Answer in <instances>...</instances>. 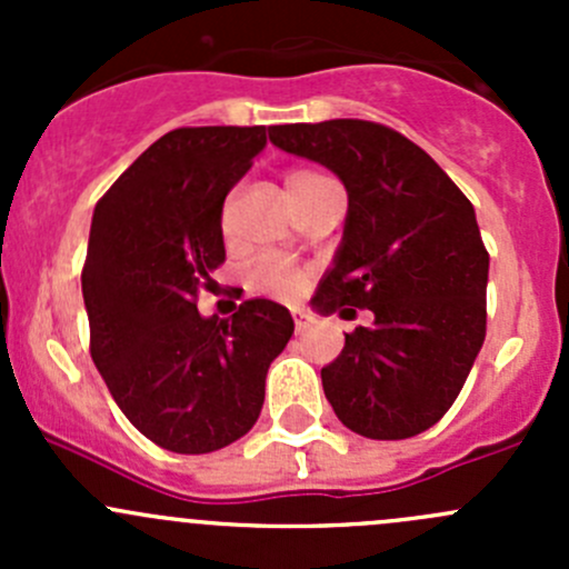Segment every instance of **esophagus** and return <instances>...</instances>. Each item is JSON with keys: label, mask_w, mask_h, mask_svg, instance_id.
I'll use <instances>...</instances> for the list:
<instances>
[{"label": "esophagus", "mask_w": 569, "mask_h": 569, "mask_svg": "<svg viewBox=\"0 0 569 569\" xmlns=\"http://www.w3.org/2000/svg\"><path fill=\"white\" fill-rule=\"evenodd\" d=\"M291 319H295V327L297 330H306L308 325H311V313H306V311H300V308H297V311H291Z\"/></svg>", "instance_id": "obj_1"}]
</instances>
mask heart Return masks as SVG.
Segmentation results:
<instances>
[{
    "label": "heart",
    "instance_id": "b5f03b06",
    "mask_svg": "<svg viewBox=\"0 0 569 569\" xmlns=\"http://www.w3.org/2000/svg\"><path fill=\"white\" fill-rule=\"evenodd\" d=\"M317 178H321V176L311 173V170H295V173L286 176V189H289V192H295L297 187L317 181ZM220 226L226 233L231 231V226H233L231 200L222 206ZM250 280H252V289L263 291V295H274V297H280V300H295V297L302 295V289H306L308 274H306V269L295 267V263L283 261V258H263V261L256 263Z\"/></svg>",
    "mask_w": 569,
    "mask_h": 569
}]
</instances>
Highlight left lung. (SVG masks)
<instances>
[{"instance_id":"1","label":"left lung","mask_w":569,"mask_h":569,"mask_svg":"<svg viewBox=\"0 0 569 569\" xmlns=\"http://www.w3.org/2000/svg\"><path fill=\"white\" fill-rule=\"evenodd\" d=\"M269 140L330 168L349 194L341 248L313 306L341 317L369 308L375 325L347 332L321 369L338 421L371 440L435 427L487 332L490 252L473 206L423 148L382 123H286Z\"/></svg>"}]
</instances>
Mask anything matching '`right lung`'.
Returning <instances> with one entry per match:
<instances>
[{
    "mask_svg": "<svg viewBox=\"0 0 569 569\" xmlns=\"http://www.w3.org/2000/svg\"><path fill=\"white\" fill-rule=\"evenodd\" d=\"M263 146V126L173 129L96 203L82 269L90 355L123 416L176 455L250 432L269 363L295 332L272 300H244L228 319L198 313L226 261V194Z\"/></svg>",
    "mask_w": 569,
    "mask_h": 569,
    "instance_id": "right-lung-1",
    "label": "right lung"
}]
</instances>
